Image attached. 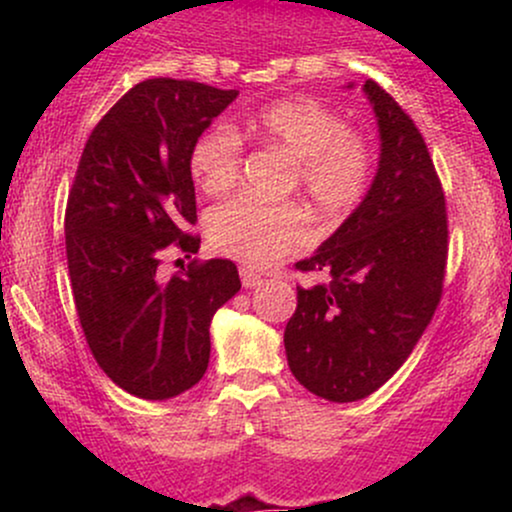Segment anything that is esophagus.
Masks as SVG:
<instances>
[{
    "instance_id": "obj_1",
    "label": "esophagus",
    "mask_w": 512,
    "mask_h": 512,
    "mask_svg": "<svg viewBox=\"0 0 512 512\" xmlns=\"http://www.w3.org/2000/svg\"><path fill=\"white\" fill-rule=\"evenodd\" d=\"M240 281H243L245 289H255V286L262 284V276L250 267H240Z\"/></svg>"
}]
</instances>
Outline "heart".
<instances>
[{"label":"heart","mask_w":512,"mask_h":512,"mask_svg":"<svg viewBox=\"0 0 512 512\" xmlns=\"http://www.w3.org/2000/svg\"><path fill=\"white\" fill-rule=\"evenodd\" d=\"M260 142L293 158V187L325 219H342L363 202L375 175V154L342 115L313 98H291L250 120ZM243 166V139L231 125L209 127L192 146L190 170L207 195L231 190ZM209 240L248 267H272L308 245L310 231L296 204H264L236 197L209 216Z\"/></svg>","instance_id":"obj_1"}]
</instances>
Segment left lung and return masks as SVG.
<instances>
[{
    "mask_svg": "<svg viewBox=\"0 0 512 512\" xmlns=\"http://www.w3.org/2000/svg\"><path fill=\"white\" fill-rule=\"evenodd\" d=\"M363 93L378 117V173L354 214L296 262L332 281L298 286L284 332L291 373L330 402L373 395L407 361L436 313L448 262V211L424 137L373 79Z\"/></svg>",
    "mask_w": 512,
    "mask_h": 512,
    "instance_id": "1",
    "label": "left lung"
}]
</instances>
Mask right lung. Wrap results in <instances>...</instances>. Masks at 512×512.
<instances>
[{"label":"right lung","instance_id":"1","mask_svg":"<svg viewBox=\"0 0 512 512\" xmlns=\"http://www.w3.org/2000/svg\"><path fill=\"white\" fill-rule=\"evenodd\" d=\"M238 91L180 79L129 88L84 146L64 214L81 330L117 387L170 399L202 380L209 325L240 291L231 260L190 262L161 276L168 248L199 250L190 154Z\"/></svg>","mask_w":512,"mask_h":512}]
</instances>
